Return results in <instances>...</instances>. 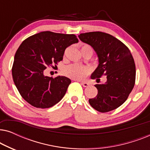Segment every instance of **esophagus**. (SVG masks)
I'll list each match as a JSON object with an SVG mask.
<instances>
[{
    "instance_id": "34e87169",
    "label": "esophagus",
    "mask_w": 150,
    "mask_h": 150,
    "mask_svg": "<svg viewBox=\"0 0 150 150\" xmlns=\"http://www.w3.org/2000/svg\"><path fill=\"white\" fill-rule=\"evenodd\" d=\"M81 85H83V87H88V86L89 85V84L87 83H86V82H81Z\"/></svg>"
}]
</instances>
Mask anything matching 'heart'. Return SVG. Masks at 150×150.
<instances>
[{
  "mask_svg": "<svg viewBox=\"0 0 150 150\" xmlns=\"http://www.w3.org/2000/svg\"><path fill=\"white\" fill-rule=\"evenodd\" d=\"M86 49H89V50H92L91 47L89 45L86 44L83 45L81 46V50H86ZM89 69L87 67L82 66V65L78 64H72L68 65L64 69V73L67 76L77 80L83 79L86 75L89 74Z\"/></svg>",
  "mask_w": 150,
  "mask_h": 150,
  "instance_id": "heart-1",
  "label": "heart"
}]
</instances>
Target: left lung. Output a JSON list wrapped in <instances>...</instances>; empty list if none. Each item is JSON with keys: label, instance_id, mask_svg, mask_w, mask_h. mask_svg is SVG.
Masks as SVG:
<instances>
[{"label": "left lung", "instance_id": "left-lung-1", "mask_svg": "<svg viewBox=\"0 0 150 150\" xmlns=\"http://www.w3.org/2000/svg\"><path fill=\"white\" fill-rule=\"evenodd\" d=\"M79 38L91 46L98 56V65L91 79L106 76L105 83L95 85L98 93L89 100L90 105L101 112L115 109L124 103L134 85L136 68L130 50L106 33H85L80 34Z\"/></svg>", "mask_w": 150, "mask_h": 150}]
</instances>
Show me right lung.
Wrapping results in <instances>:
<instances>
[{"instance_id": "right-lung-1", "label": "right lung", "mask_w": 150, "mask_h": 150, "mask_svg": "<svg viewBox=\"0 0 150 150\" xmlns=\"http://www.w3.org/2000/svg\"><path fill=\"white\" fill-rule=\"evenodd\" d=\"M79 42L75 35L43 31L29 37L16 51L12 76L22 97L36 108L52 107L66 93L71 80L45 75V69L63 60L65 48Z\"/></svg>"}]
</instances>
